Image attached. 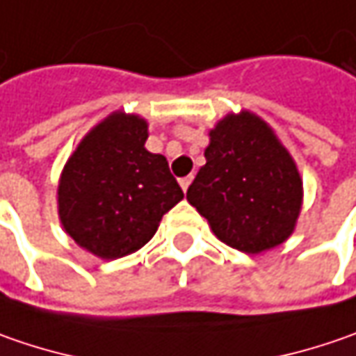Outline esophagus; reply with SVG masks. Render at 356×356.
I'll use <instances>...</instances> for the list:
<instances>
[{"mask_svg":"<svg viewBox=\"0 0 356 356\" xmlns=\"http://www.w3.org/2000/svg\"><path fill=\"white\" fill-rule=\"evenodd\" d=\"M190 184H192V176H186V178H180V186H182V190H188L190 188Z\"/></svg>","mask_w":356,"mask_h":356,"instance_id":"obj_1","label":"esophagus"}]
</instances>
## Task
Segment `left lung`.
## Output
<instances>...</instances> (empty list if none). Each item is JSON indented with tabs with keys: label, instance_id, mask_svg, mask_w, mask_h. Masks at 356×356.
Listing matches in <instances>:
<instances>
[{
	"label": "left lung",
	"instance_id": "left-lung-1",
	"mask_svg": "<svg viewBox=\"0 0 356 356\" xmlns=\"http://www.w3.org/2000/svg\"><path fill=\"white\" fill-rule=\"evenodd\" d=\"M204 156L186 198L216 238L239 252L261 253L293 234L303 180L264 118L250 111L226 115L210 130Z\"/></svg>",
	"mask_w": 356,
	"mask_h": 356
}]
</instances>
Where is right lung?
<instances>
[{"mask_svg": "<svg viewBox=\"0 0 356 356\" xmlns=\"http://www.w3.org/2000/svg\"><path fill=\"white\" fill-rule=\"evenodd\" d=\"M148 122L115 111L83 136L59 178L63 229L101 259L138 252L184 198L168 160L144 148Z\"/></svg>", "mask_w": 356, "mask_h": 356, "instance_id": "obj_1", "label": "right lung"}]
</instances>
